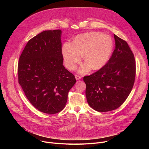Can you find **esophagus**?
Returning a JSON list of instances; mask_svg holds the SVG:
<instances>
[{
	"label": "esophagus",
	"mask_w": 149,
	"mask_h": 149,
	"mask_svg": "<svg viewBox=\"0 0 149 149\" xmlns=\"http://www.w3.org/2000/svg\"><path fill=\"white\" fill-rule=\"evenodd\" d=\"M75 79H76L77 80H79V79H80L81 78V76L78 75H75Z\"/></svg>",
	"instance_id": "obj_1"
}]
</instances>
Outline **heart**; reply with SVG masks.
<instances>
[{
    "label": "heart",
    "instance_id": "1",
    "mask_svg": "<svg viewBox=\"0 0 149 149\" xmlns=\"http://www.w3.org/2000/svg\"><path fill=\"white\" fill-rule=\"evenodd\" d=\"M113 47V40L110 36L92 32L77 36L73 44L65 42L62 46V52L65 65L70 70L76 68L84 55L86 63L80 67L79 72L87 73L91 67L97 70L106 64Z\"/></svg>",
    "mask_w": 149,
    "mask_h": 149
}]
</instances>
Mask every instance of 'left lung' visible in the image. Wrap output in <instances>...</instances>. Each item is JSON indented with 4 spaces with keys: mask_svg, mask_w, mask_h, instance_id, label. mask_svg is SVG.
Wrapping results in <instances>:
<instances>
[{
    "mask_svg": "<svg viewBox=\"0 0 149 149\" xmlns=\"http://www.w3.org/2000/svg\"><path fill=\"white\" fill-rule=\"evenodd\" d=\"M116 47L108 62L98 71L84 77L90 107L98 112L117 109L132 91L136 77L134 54L127 42L114 35Z\"/></svg>",
    "mask_w": 149,
    "mask_h": 149,
    "instance_id": "1",
    "label": "left lung"
}]
</instances>
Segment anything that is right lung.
Here are the masks:
<instances>
[{
    "mask_svg": "<svg viewBox=\"0 0 149 149\" xmlns=\"http://www.w3.org/2000/svg\"><path fill=\"white\" fill-rule=\"evenodd\" d=\"M62 31H45L30 39L18 63V82L29 102L47 114L61 111L76 82L63 65Z\"/></svg>",
    "mask_w": 149,
    "mask_h": 149,
    "instance_id": "obj_1",
    "label": "right lung"
}]
</instances>
